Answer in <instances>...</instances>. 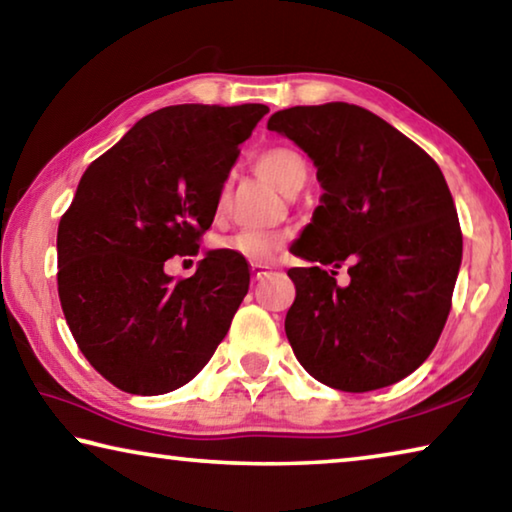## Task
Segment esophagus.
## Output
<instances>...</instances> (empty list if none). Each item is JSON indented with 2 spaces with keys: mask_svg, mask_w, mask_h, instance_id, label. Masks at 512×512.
I'll list each match as a JSON object with an SVG mask.
<instances>
[{
  "mask_svg": "<svg viewBox=\"0 0 512 512\" xmlns=\"http://www.w3.org/2000/svg\"><path fill=\"white\" fill-rule=\"evenodd\" d=\"M268 275H271V271H264V266L253 264V280H255V282H262V280H266Z\"/></svg>",
  "mask_w": 512,
  "mask_h": 512,
  "instance_id": "esophagus-1",
  "label": "esophagus"
}]
</instances>
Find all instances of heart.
<instances>
[{
  "mask_svg": "<svg viewBox=\"0 0 512 512\" xmlns=\"http://www.w3.org/2000/svg\"><path fill=\"white\" fill-rule=\"evenodd\" d=\"M255 169L262 173L264 178L271 180L277 189H282L284 194H296L309 180V162L305 160V155L291 149V146H271V149L262 151L255 158ZM228 198L230 187L225 183L219 192V201H216L219 210L228 205ZM284 241H287L284 232L246 228L221 239L219 246L248 259V262L253 264H266L271 262L277 250L284 246Z\"/></svg>",
  "mask_w": 512,
  "mask_h": 512,
  "instance_id": "obj_1",
  "label": "heart"
}]
</instances>
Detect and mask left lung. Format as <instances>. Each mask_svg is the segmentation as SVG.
<instances>
[{"mask_svg": "<svg viewBox=\"0 0 512 512\" xmlns=\"http://www.w3.org/2000/svg\"><path fill=\"white\" fill-rule=\"evenodd\" d=\"M268 131L314 160L325 189L293 246L316 262L289 268L296 300L284 329L293 354L336 391L391 386L429 357L452 309L463 232L443 171L388 121L352 103L280 110ZM343 263L348 288L335 284Z\"/></svg>", "mask_w": 512, "mask_h": 512, "instance_id": "obj_1", "label": "left lung"}]
</instances>
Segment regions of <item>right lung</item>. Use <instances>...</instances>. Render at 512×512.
Masks as SVG:
<instances>
[{"label":"right lung","mask_w":512,"mask_h":512,"mask_svg":"<svg viewBox=\"0 0 512 512\" xmlns=\"http://www.w3.org/2000/svg\"><path fill=\"white\" fill-rule=\"evenodd\" d=\"M262 103L155 110L85 169L58 223V298L90 366L119 391L185 386L228 334L248 293L244 257L214 250L192 277L167 259L196 255L219 192Z\"/></svg>","instance_id":"right-lung-1"}]
</instances>
